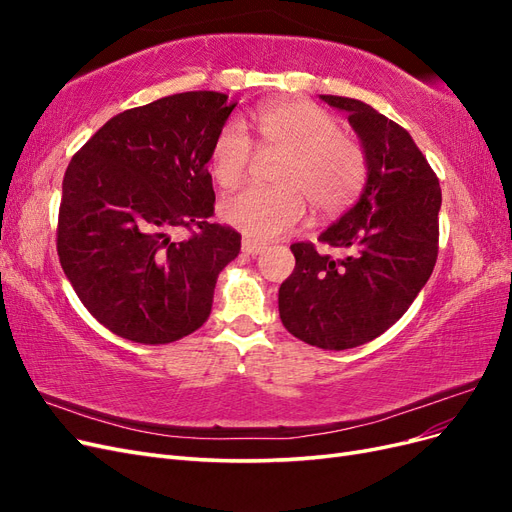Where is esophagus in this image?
<instances>
[{
	"mask_svg": "<svg viewBox=\"0 0 512 512\" xmlns=\"http://www.w3.org/2000/svg\"><path fill=\"white\" fill-rule=\"evenodd\" d=\"M265 250H267V245H265V243H258V241L250 239V237H245V239H243V252H245V254L258 256V254H262Z\"/></svg>",
	"mask_w": 512,
	"mask_h": 512,
	"instance_id": "34e87169",
	"label": "esophagus"
}]
</instances>
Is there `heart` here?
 <instances>
[{"mask_svg":"<svg viewBox=\"0 0 512 512\" xmlns=\"http://www.w3.org/2000/svg\"><path fill=\"white\" fill-rule=\"evenodd\" d=\"M258 145L280 151L273 188H247L222 200V218L252 239H275L297 228L307 200L318 213L344 211L367 179V153L356 136L339 130V119L314 102L294 100L254 113ZM254 162V143L239 119L215 136L209 170L220 188L243 183Z\"/></svg>","mask_w":512,"mask_h":512,"instance_id":"obj_1","label":"heart"}]
</instances>
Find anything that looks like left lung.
<instances>
[{"mask_svg":"<svg viewBox=\"0 0 512 512\" xmlns=\"http://www.w3.org/2000/svg\"><path fill=\"white\" fill-rule=\"evenodd\" d=\"M322 100L348 113L367 153L359 203L318 237L344 250L320 254L312 241L292 243L294 271L280 286L288 333L322 350L371 342L408 312L438 260L442 190L412 136L369 104Z\"/></svg>","mask_w":512,"mask_h":512,"instance_id":"obj_1","label":"left lung"}]
</instances>
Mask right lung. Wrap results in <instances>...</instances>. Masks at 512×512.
Segmentation results:
<instances>
[{
    "mask_svg": "<svg viewBox=\"0 0 512 512\" xmlns=\"http://www.w3.org/2000/svg\"><path fill=\"white\" fill-rule=\"evenodd\" d=\"M235 104L185 91L108 119L74 153L61 188V269L102 327L136 344H170L203 327L241 235L209 222V160ZM191 230L175 242L172 232Z\"/></svg>",
    "mask_w": 512,
    "mask_h": 512,
    "instance_id": "right-lung-1",
    "label": "right lung"
}]
</instances>
